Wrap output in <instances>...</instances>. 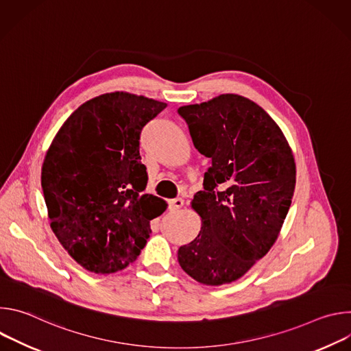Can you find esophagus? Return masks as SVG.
Instances as JSON below:
<instances>
[{
    "instance_id": "1",
    "label": "esophagus",
    "mask_w": 351,
    "mask_h": 351,
    "mask_svg": "<svg viewBox=\"0 0 351 351\" xmlns=\"http://www.w3.org/2000/svg\"><path fill=\"white\" fill-rule=\"evenodd\" d=\"M182 207H183V199H182V198H173V199H171L169 206H168L169 211H178V210L182 208Z\"/></svg>"
}]
</instances>
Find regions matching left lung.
<instances>
[{
	"label": "left lung",
	"mask_w": 351,
	"mask_h": 351,
	"mask_svg": "<svg viewBox=\"0 0 351 351\" xmlns=\"http://www.w3.org/2000/svg\"><path fill=\"white\" fill-rule=\"evenodd\" d=\"M178 114L211 160L204 190L191 202L202 230L178 250V261L197 282L221 286L241 278L278 239L294 193V158L275 121L241 95L222 94Z\"/></svg>",
	"instance_id": "left-lung-1"
}]
</instances>
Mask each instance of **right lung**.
<instances>
[{
    "mask_svg": "<svg viewBox=\"0 0 351 351\" xmlns=\"http://www.w3.org/2000/svg\"><path fill=\"white\" fill-rule=\"evenodd\" d=\"M165 103L108 93L82 104L48 148L41 186L51 229L87 271L112 274L136 261L152 233L149 221L167 210L143 194V128Z\"/></svg>",
    "mask_w": 351,
    "mask_h": 351,
    "instance_id": "add662e5",
    "label": "right lung"
}]
</instances>
